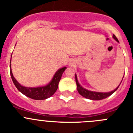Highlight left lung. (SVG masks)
Wrapping results in <instances>:
<instances>
[{
    "mask_svg": "<svg viewBox=\"0 0 133 133\" xmlns=\"http://www.w3.org/2000/svg\"><path fill=\"white\" fill-rule=\"evenodd\" d=\"M113 38L114 39L116 40L117 41H118V39L115 36V35H113ZM75 80H76V83H77V90H78V93L80 94L81 95H82L83 97L84 98H87L88 99H90V100H93V101H98V100H102L104 99V98H107L108 97H109L110 95H112V93L116 91L117 90V89L118 88L119 85L117 88L115 89L114 90L111 91V92H94V91H90V90H87L84 88L82 87V86H81L79 84L78 82V80H77V75H75ZM122 82V81H121Z\"/></svg>",
    "mask_w": 133,
    "mask_h": 133,
    "instance_id": "1",
    "label": "left lung"
}]
</instances>
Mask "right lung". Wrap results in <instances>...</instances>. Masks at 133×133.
Here are the masks:
<instances>
[{"mask_svg": "<svg viewBox=\"0 0 133 133\" xmlns=\"http://www.w3.org/2000/svg\"><path fill=\"white\" fill-rule=\"evenodd\" d=\"M10 62H11V59H10ZM10 76H11L12 80L13 81L16 89L25 96L35 100H44L53 95L58 89V83H59V81L62 77V75L65 70V69H66V67H63L58 69L54 75L52 79L47 85L40 87L32 88L25 87L19 84L13 77L10 65Z\"/></svg>", "mask_w": 133, "mask_h": 133, "instance_id": "1", "label": "right lung"}]
</instances>
